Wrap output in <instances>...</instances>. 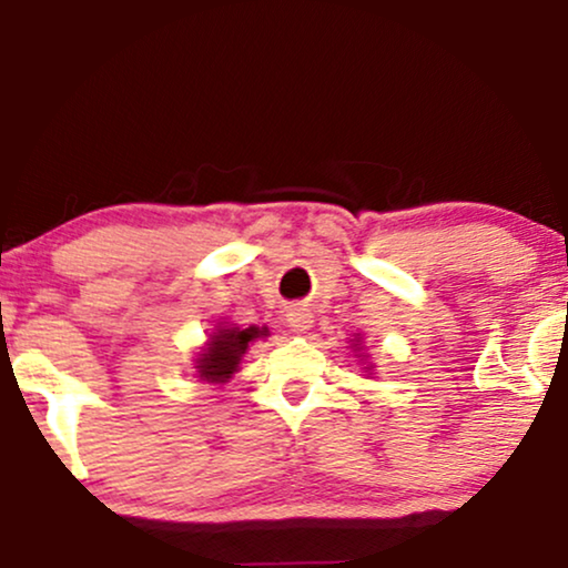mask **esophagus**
I'll use <instances>...</instances> for the list:
<instances>
[{
	"instance_id": "obj_1",
	"label": "esophagus",
	"mask_w": 568,
	"mask_h": 568,
	"mask_svg": "<svg viewBox=\"0 0 568 568\" xmlns=\"http://www.w3.org/2000/svg\"><path fill=\"white\" fill-rule=\"evenodd\" d=\"M285 321H288L291 331L306 334V331L312 328V312L304 310V306H293V310H288V315H285Z\"/></svg>"
}]
</instances>
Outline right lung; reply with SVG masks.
I'll return each instance as SVG.
<instances>
[{"label":"right lung","mask_w":568,"mask_h":568,"mask_svg":"<svg viewBox=\"0 0 568 568\" xmlns=\"http://www.w3.org/2000/svg\"><path fill=\"white\" fill-rule=\"evenodd\" d=\"M256 336H266V331H258L256 325H251V328H219L197 361L200 376H205V382L230 379L234 371H237V363L245 355L247 344Z\"/></svg>","instance_id":"add662e5"}]
</instances>
